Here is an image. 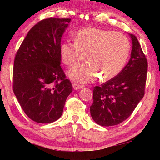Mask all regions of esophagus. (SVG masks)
Instances as JSON below:
<instances>
[{
	"mask_svg": "<svg viewBox=\"0 0 160 160\" xmlns=\"http://www.w3.org/2000/svg\"><path fill=\"white\" fill-rule=\"evenodd\" d=\"M72 87H73V88L75 89V90H78V89H81V88H85V85H78V84L74 83V84H72Z\"/></svg>",
	"mask_w": 160,
	"mask_h": 160,
	"instance_id": "1",
	"label": "esophagus"
}]
</instances>
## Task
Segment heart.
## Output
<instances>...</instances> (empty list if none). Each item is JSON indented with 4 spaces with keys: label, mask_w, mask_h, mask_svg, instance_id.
<instances>
[{
    "label": "heart",
    "mask_w": 160,
    "mask_h": 160,
    "mask_svg": "<svg viewBox=\"0 0 160 160\" xmlns=\"http://www.w3.org/2000/svg\"><path fill=\"white\" fill-rule=\"evenodd\" d=\"M130 44L125 35L98 28H85L78 31L74 42H64L61 46L62 61L71 67L83 60L69 71L72 80L91 82L101 75V79L109 80L118 74L128 58Z\"/></svg>",
    "instance_id": "1"
}]
</instances>
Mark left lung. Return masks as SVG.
Instances as JSON below:
<instances>
[{
	"instance_id": "8db88e82",
	"label": "left lung",
	"mask_w": 160,
	"mask_h": 160,
	"mask_svg": "<svg viewBox=\"0 0 160 160\" xmlns=\"http://www.w3.org/2000/svg\"><path fill=\"white\" fill-rule=\"evenodd\" d=\"M130 36L132 47L128 63L116 76L94 88L90 113L100 126L122 123L144 97L148 61L137 37L132 34Z\"/></svg>"
}]
</instances>
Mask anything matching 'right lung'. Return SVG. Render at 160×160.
Masks as SVG:
<instances>
[{
	"label": "right lung",
	"instance_id": "add662e5",
	"mask_svg": "<svg viewBox=\"0 0 160 160\" xmlns=\"http://www.w3.org/2000/svg\"><path fill=\"white\" fill-rule=\"evenodd\" d=\"M70 18L39 21L15 54L13 92L28 117L49 123L61 117L72 86L61 67V37Z\"/></svg>",
	"mask_w": 160,
	"mask_h": 160
}]
</instances>
